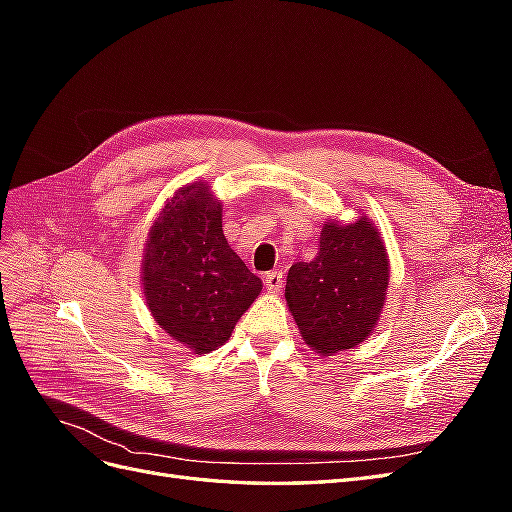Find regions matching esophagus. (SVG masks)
Segmentation results:
<instances>
[{
  "label": "esophagus",
  "mask_w": 512,
  "mask_h": 512,
  "mask_svg": "<svg viewBox=\"0 0 512 512\" xmlns=\"http://www.w3.org/2000/svg\"><path fill=\"white\" fill-rule=\"evenodd\" d=\"M282 284H284V275H282V271H269L267 275H265V286H267V290H271V292H280L282 290Z\"/></svg>",
  "instance_id": "34e87169"
}]
</instances>
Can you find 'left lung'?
I'll list each match as a JSON object with an SVG mask.
<instances>
[{"label":"left lung","instance_id":"obj_1","mask_svg":"<svg viewBox=\"0 0 512 512\" xmlns=\"http://www.w3.org/2000/svg\"><path fill=\"white\" fill-rule=\"evenodd\" d=\"M389 288V256L378 228L361 215L329 220L314 260L294 262L286 303L303 342L322 356L359 346L374 331Z\"/></svg>","mask_w":512,"mask_h":512}]
</instances>
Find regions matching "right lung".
I'll use <instances>...</instances> for the list:
<instances>
[{
  "mask_svg": "<svg viewBox=\"0 0 512 512\" xmlns=\"http://www.w3.org/2000/svg\"><path fill=\"white\" fill-rule=\"evenodd\" d=\"M143 290L160 327L196 354L228 342L262 290L228 245L222 203L207 183L177 190L153 222L143 256Z\"/></svg>",
  "mask_w": 512,
  "mask_h": 512,
  "instance_id": "right-lung-1",
  "label": "right lung"
}]
</instances>
